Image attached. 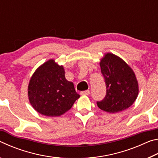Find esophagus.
Returning a JSON list of instances; mask_svg holds the SVG:
<instances>
[{"label": "esophagus", "instance_id": "1", "mask_svg": "<svg viewBox=\"0 0 158 158\" xmlns=\"http://www.w3.org/2000/svg\"><path fill=\"white\" fill-rule=\"evenodd\" d=\"M80 94L81 95H89L90 94L89 90H84V91H81L80 93Z\"/></svg>", "mask_w": 158, "mask_h": 158}]
</instances>
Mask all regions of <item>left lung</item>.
I'll return each mask as SVG.
<instances>
[{
  "label": "left lung",
  "mask_w": 158,
  "mask_h": 158,
  "mask_svg": "<svg viewBox=\"0 0 158 158\" xmlns=\"http://www.w3.org/2000/svg\"><path fill=\"white\" fill-rule=\"evenodd\" d=\"M100 65L105 80L106 94L103 100L97 102L98 107L110 114L129 108L139 95V84L133 69L111 53L104 55Z\"/></svg>",
  "instance_id": "left-lung-1"
}]
</instances>
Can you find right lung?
Here are the masks:
<instances>
[{
    "instance_id": "add662e5",
    "label": "right lung",
    "mask_w": 158,
    "mask_h": 158,
    "mask_svg": "<svg viewBox=\"0 0 158 158\" xmlns=\"http://www.w3.org/2000/svg\"><path fill=\"white\" fill-rule=\"evenodd\" d=\"M28 97L35 110L46 116H60L72 108L80 95L65 79V69L50 59L36 69L28 86Z\"/></svg>"
}]
</instances>
